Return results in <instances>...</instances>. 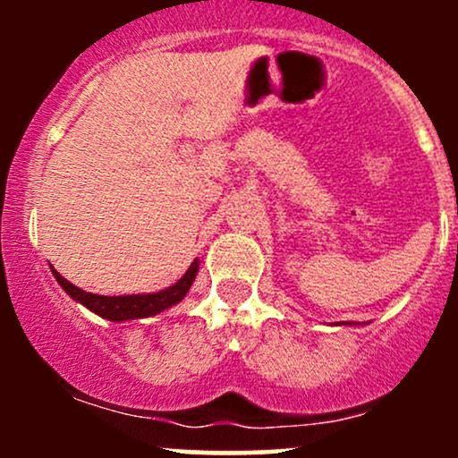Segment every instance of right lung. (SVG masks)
Segmentation results:
<instances>
[{"label":"right lung","mask_w":458,"mask_h":458,"mask_svg":"<svg viewBox=\"0 0 458 458\" xmlns=\"http://www.w3.org/2000/svg\"><path fill=\"white\" fill-rule=\"evenodd\" d=\"M198 273V260L191 262L189 271L178 280L174 286L165 288V291L152 293V295H127V297H103V295H92V293L81 291L75 284H71L54 269L55 280L60 282V286L77 299L79 303H83L86 308H90L92 312H97L98 317L115 320H131V318H144V317H155V314L163 312L165 308L174 306L187 295V291L191 288V282L196 280Z\"/></svg>","instance_id":"right-lung-1"}]
</instances>
